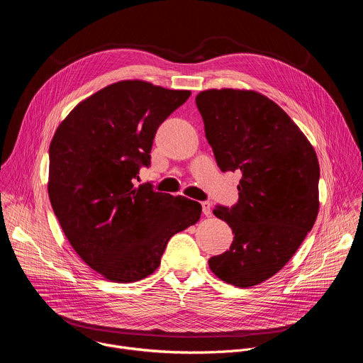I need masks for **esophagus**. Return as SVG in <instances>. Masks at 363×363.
I'll use <instances>...</instances> for the list:
<instances>
[{
	"label": "esophagus",
	"mask_w": 363,
	"mask_h": 363,
	"mask_svg": "<svg viewBox=\"0 0 363 363\" xmlns=\"http://www.w3.org/2000/svg\"><path fill=\"white\" fill-rule=\"evenodd\" d=\"M202 214L205 216V217H211L213 216V210H211V205H210V202H202Z\"/></svg>",
	"instance_id": "esophagus-1"
}]
</instances>
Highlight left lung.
Returning <instances> with one entry per match:
<instances>
[{
  "label": "left lung",
  "instance_id": "obj_1",
  "mask_svg": "<svg viewBox=\"0 0 363 363\" xmlns=\"http://www.w3.org/2000/svg\"><path fill=\"white\" fill-rule=\"evenodd\" d=\"M195 101L220 169L241 172L238 202L214 210L234 240L230 250L210 258V269L237 287L260 284L287 264L315 225L316 152L290 116L262 93L210 89Z\"/></svg>",
  "mask_w": 363,
  "mask_h": 363
}]
</instances>
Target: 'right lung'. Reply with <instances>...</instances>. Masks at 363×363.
Returning a JSON list of instances; mask_svg holds the SVG:
<instances>
[{"label":"right lung","mask_w":363,"mask_h":363,"mask_svg":"<svg viewBox=\"0 0 363 363\" xmlns=\"http://www.w3.org/2000/svg\"><path fill=\"white\" fill-rule=\"evenodd\" d=\"M189 96L143 80L109 84L82 100L50 143L53 211L82 260L111 281L152 274L169 238L201 217L196 201L135 186L160 125Z\"/></svg>","instance_id":"add662e5"}]
</instances>
